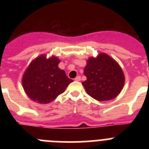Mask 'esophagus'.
Returning <instances> with one entry per match:
<instances>
[{
    "mask_svg": "<svg viewBox=\"0 0 149 149\" xmlns=\"http://www.w3.org/2000/svg\"><path fill=\"white\" fill-rule=\"evenodd\" d=\"M75 81H81V76H77V77L75 79Z\"/></svg>",
    "mask_w": 149,
    "mask_h": 149,
    "instance_id": "esophagus-1",
    "label": "esophagus"
}]
</instances>
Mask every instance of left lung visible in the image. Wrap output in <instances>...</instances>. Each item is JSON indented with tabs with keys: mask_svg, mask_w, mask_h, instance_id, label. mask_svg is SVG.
Returning a JSON list of instances; mask_svg holds the SVG:
<instances>
[{
	"mask_svg": "<svg viewBox=\"0 0 149 149\" xmlns=\"http://www.w3.org/2000/svg\"><path fill=\"white\" fill-rule=\"evenodd\" d=\"M86 80L82 82L87 94L97 101H109L119 95L125 84L120 65L106 53L90 57L84 70Z\"/></svg>",
	"mask_w": 149,
	"mask_h": 149,
	"instance_id": "8db88e82",
	"label": "left lung"
}]
</instances>
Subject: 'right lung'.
I'll use <instances>...</instances> for the list:
<instances>
[{"mask_svg":"<svg viewBox=\"0 0 149 149\" xmlns=\"http://www.w3.org/2000/svg\"><path fill=\"white\" fill-rule=\"evenodd\" d=\"M60 62L57 57L47 58L42 54L30 63L22 79V86L30 100L40 104L51 102L73 82L59 68Z\"/></svg>","mask_w":149,"mask_h":149,"instance_id":"1","label":"right lung"}]
</instances>
